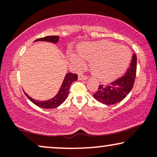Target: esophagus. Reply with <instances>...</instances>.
Returning a JSON list of instances; mask_svg holds the SVG:
<instances>
[{
	"instance_id": "34e87169",
	"label": "esophagus",
	"mask_w": 157,
	"mask_h": 157,
	"mask_svg": "<svg viewBox=\"0 0 157 157\" xmlns=\"http://www.w3.org/2000/svg\"><path fill=\"white\" fill-rule=\"evenodd\" d=\"M88 79L87 77L84 76V75H80L78 76V80H86Z\"/></svg>"
}]
</instances>
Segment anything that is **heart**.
<instances>
[{
  "label": "heart",
  "mask_w": 157,
  "mask_h": 157,
  "mask_svg": "<svg viewBox=\"0 0 157 157\" xmlns=\"http://www.w3.org/2000/svg\"><path fill=\"white\" fill-rule=\"evenodd\" d=\"M80 56L72 54L71 60L78 67L85 65V60H91L94 76L103 82L116 80L125 73L130 64L131 52L128 48L109 40L86 42L78 48Z\"/></svg>",
  "instance_id": "1"
}]
</instances>
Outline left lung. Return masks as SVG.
<instances>
[{"label":"left lung","instance_id":"8db88e82","mask_svg":"<svg viewBox=\"0 0 157 157\" xmlns=\"http://www.w3.org/2000/svg\"><path fill=\"white\" fill-rule=\"evenodd\" d=\"M136 71V55L134 54L130 67L123 77L106 86L100 85L93 97L105 105H114L122 101L134 86Z\"/></svg>","mask_w":157,"mask_h":157}]
</instances>
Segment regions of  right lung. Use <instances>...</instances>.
Here are the masks:
<instances>
[{"label": "right lung", "instance_id": "add662e5", "mask_svg": "<svg viewBox=\"0 0 157 157\" xmlns=\"http://www.w3.org/2000/svg\"><path fill=\"white\" fill-rule=\"evenodd\" d=\"M58 40V36H46L45 37L37 39L34 42H36V41H45V42H49L52 43V44H57ZM76 80H77V75L73 73L66 74L58 92L55 97L48 100H44H44L43 101L36 100L29 96L26 92H24V94L34 104H35L36 105H37L40 108H42V109H55V108L60 106L66 100L68 95V90H69L70 86L73 82Z\"/></svg>", "mask_w": 157, "mask_h": 157}]
</instances>
